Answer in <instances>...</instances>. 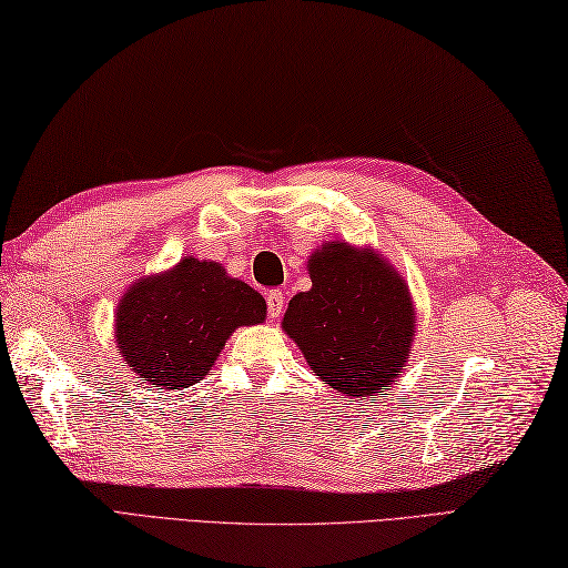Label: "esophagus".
Masks as SVG:
<instances>
[{
  "mask_svg": "<svg viewBox=\"0 0 568 568\" xmlns=\"http://www.w3.org/2000/svg\"><path fill=\"white\" fill-rule=\"evenodd\" d=\"M282 311H284V294L276 292V288H274V292L267 294V315L280 317Z\"/></svg>",
  "mask_w": 568,
  "mask_h": 568,
  "instance_id": "34e87169",
  "label": "esophagus"
}]
</instances>
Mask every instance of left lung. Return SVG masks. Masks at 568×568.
<instances>
[{"label":"left lung","mask_w":568,"mask_h":568,"mask_svg":"<svg viewBox=\"0 0 568 568\" xmlns=\"http://www.w3.org/2000/svg\"><path fill=\"white\" fill-rule=\"evenodd\" d=\"M311 292L284 313L282 329L315 376L354 397L385 393L412 354L414 303L388 260L371 247L332 241L308 260Z\"/></svg>","instance_id":"obj_1"}]
</instances>
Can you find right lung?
<instances>
[{
  "label": "right lung",
  "mask_w": 568,
  "mask_h": 568,
  "mask_svg": "<svg viewBox=\"0 0 568 568\" xmlns=\"http://www.w3.org/2000/svg\"><path fill=\"white\" fill-rule=\"evenodd\" d=\"M265 315V298L219 262L183 257L128 288L118 303L115 339L124 362L151 388L183 390L212 371L231 332Z\"/></svg>",
  "instance_id": "obj_1"
}]
</instances>
